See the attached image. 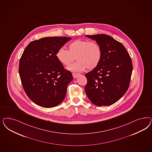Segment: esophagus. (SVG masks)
Segmentation results:
<instances>
[{
    "label": "esophagus",
    "instance_id": "esophagus-1",
    "mask_svg": "<svg viewBox=\"0 0 152 152\" xmlns=\"http://www.w3.org/2000/svg\"><path fill=\"white\" fill-rule=\"evenodd\" d=\"M72 74H73V77L74 79L77 78L79 75H80L79 74L73 73Z\"/></svg>",
    "mask_w": 152,
    "mask_h": 152
}]
</instances>
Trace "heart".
<instances>
[{
    "label": "heart",
    "instance_id": "1",
    "mask_svg": "<svg viewBox=\"0 0 152 152\" xmlns=\"http://www.w3.org/2000/svg\"><path fill=\"white\" fill-rule=\"evenodd\" d=\"M102 55V50L97 43L78 39L69 44L68 50L63 48L59 49L56 58L65 66L70 65L76 58L78 61L67 69L72 72H81L87 68L89 70L96 68L101 60Z\"/></svg>",
    "mask_w": 152,
    "mask_h": 152
}]
</instances>
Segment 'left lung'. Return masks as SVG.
Masks as SVG:
<instances>
[{
	"label": "left lung",
	"mask_w": 152,
	"mask_h": 152,
	"mask_svg": "<svg viewBox=\"0 0 152 152\" xmlns=\"http://www.w3.org/2000/svg\"><path fill=\"white\" fill-rule=\"evenodd\" d=\"M86 36L95 40L102 53L98 66L86 74V93L96 106L111 105L121 98L129 88L132 71V59L124 45L110 36Z\"/></svg>",
	"instance_id": "1"
}]
</instances>
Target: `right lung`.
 I'll return each mask as SVG.
<instances>
[{"mask_svg": "<svg viewBox=\"0 0 152 152\" xmlns=\"http://www.w3.org/2000/svg\"><path fill=\"white\" fill-rule=\"evenodd\" d=\"M71 39L50 37L34 40L20 58L19 74L23 87L31 100L39 106L54 107L64 100L73 76L64 69L56 53Z\"/></svg>", "mask_w": 152, "mask_h": 152, "instance_id": "obj_1", "label": "right lung"}]
</instances>
